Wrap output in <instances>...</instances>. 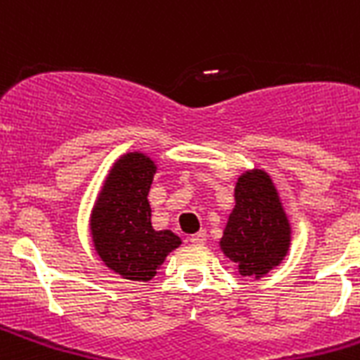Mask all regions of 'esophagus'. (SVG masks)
<instances>
[{
	"label": "esophagus",
	"mask_w": 360,
	"mask_h": 360,
	"mask_svg": "<svg viewBox=\"0 0 360 360\" xmlns=\"http://www.w3.org/2000/svg\"><path fill=\"white\" fill-rule=\"evenodd\" d=\"M189 241H191V243H195V245H203L205 241H207V232H205V231L196 232V234L189 236Z\"/></svg>",
	"instance_id": "esophagus-1"
}]
</instances>
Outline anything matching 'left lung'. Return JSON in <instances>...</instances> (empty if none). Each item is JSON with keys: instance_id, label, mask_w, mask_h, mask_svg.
<instances>
[{"instance_id": "8db88e82", "label": "left lung", "mask_w": 360, "mask_h": 360, "mask_svg": "<svg viewBox=\"0 0 360 360\" xmlns=\"http://www.w3.org/2000/svg\"><path fill=\"white\" fill-rule=\"evenodd\" d=\"M234 196L236 205L229 216L219 247L238 263L241 276L262 278L287 256L290 224L274 184L263 171L241 174Z\"/></svg>"}]
</instances>
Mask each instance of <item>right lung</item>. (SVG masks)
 Returning <instances> with one entry per match:
<instances>
[{"mask_svg": "<svg viewBox=\"0 0 360 360\" xmlns=\"http://www.w3.org/2000/svg\"><path fill=\"white\" fill-rule=\"evenodd\" d=\"M157 167L142 153L124 155L106 178L91 212L95 250L106 266L131 281H149L165 256L182 243L151 225L149 187Z\"/></svg>", "mask_w": 360, "mask_h": 360, "instance_id": "add662e5", "label": "right lung"}]
</instances>
